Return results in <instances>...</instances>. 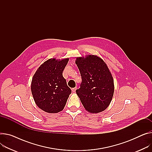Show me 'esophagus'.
Wrapping results in <instances>:
<instances>
[{"label":"esophagus","mask_w":152,"mask_h":152,"mask_svg":"<svg viewBox=\"0 0 152 152\" xmlns=\"http://www.w3.org/2000/svg\"><path fill=\"white\" fill-rule=\"evenodd\" d=\"M76 89H77V88H74L72 89V91L73 92H75L76 91Z\"/></svg>","instance_id":"34e87169"}]
</instances>
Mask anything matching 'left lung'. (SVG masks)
I'll return each mask as SVG.
<instances>
[{"label": "left lung", "mask_w": 152, "mask_h": 152, "mask_svg": "<svg viewBox=\"0 0 152 152\" xmlns=\"http://www.w3.org/2000/svg\"><path fill=\"white\" fill-rule=\"evenodd\" d=\"M75 63L82 79L76 93L84 108L91 113L105 110L114 91V80L107 64L94 55L77 57Z\"/></svg>", "instance_id": "1"}]
</instances>
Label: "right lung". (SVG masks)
Masks as SVG:
<instances>
[{"label":"right lung","instance_id":"right-lung-1","mask_svg":"<svg viewBox=\"0 0 152 152\" xmlns=\"http://www.w3.org/2000/svg\"><path fill=\"white\" fill-rule=\"evenodd\" d=\"M69 58L50 59L44 62L34 74L31 91L37 105L49 113L61 111L71 94V89L63 77Z\"/></svg>","mask_w":152,"mask_h":152}]
</instances>
